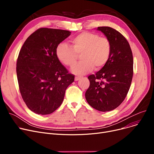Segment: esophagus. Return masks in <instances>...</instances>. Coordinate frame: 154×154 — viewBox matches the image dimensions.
<instances>
[{
	"instance_id": "1",
	"label": "esophagus",
	"mask_w": 154,
	"mask_h": 154,
	"mask_svg": "<svg viewBox=\"0 0 154 154\" xmlns=\"http://www.w3.org/2000/svg\"><path fill=\"white\" fill-rule=\"evenodd\" d=\"M80 78H81L80 76H76V77L75 78V80L76 81H78Z\"/></svg>"
}]
</instances>
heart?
Instances as JSON below:
<instances>
[{"label": "heart", "mask_w": 154, "mask_h": 154, "mask_svg": "<svg viewBox=\"0 0 154 154\" xmlns=\"http://www.w3.org/2000/svg\"><path fill=\"white\" fill-rule=\"evenodd\" d=\"M71 47L61 43L56 48L58 60L67 66H73L80 55L81 61L72 68L77 75L90 73L103 68L109 60L112 50L111 43L106 37L91 32H84L69 40Z\"/></svg>", "instance_id": "1"}]
</instances>
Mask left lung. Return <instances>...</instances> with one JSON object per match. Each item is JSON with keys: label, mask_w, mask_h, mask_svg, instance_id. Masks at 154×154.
I'll return each mask as SVG.
<instances>
[{"label": "left lung", "mask_w": 154, "mask_h": 154, "mask_svg": "<svg viewBox=\"0 0 154 154\" xmlns=\"http://www.w3.org/2000/svg\"><path fill=\"white\" fill-rule=\"evenodd\" d=\"M111 43L110 58L95 75L88 76L90 85L85 97L95 109L110 111L124 100L133 76V56L128 40L118 31L109 26H99Z\"/></svg>", "instance_id": "left-lung-1"}]
</instances>
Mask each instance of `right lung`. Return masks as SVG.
Wrapping results in <instances>:
<instances>
[{
  "label": "right lung",
  "instance_id": "right-lung-1",
  "mask_svg": "<svg viewBox=\"0 0 154 154\" xmlns=\"http://www.w3.org/2000/svg\"><path fill=\"white\" fill-rule=\"evenodd\" d=\"M68 30L40 28L24 42L17 61L20 92L26 106L37 114L53 112L61 104L75 76L58 60L56 48Z\"/></svg>",
  "mask_w": 154,
  "mask_h": 154
}]
</instances>
